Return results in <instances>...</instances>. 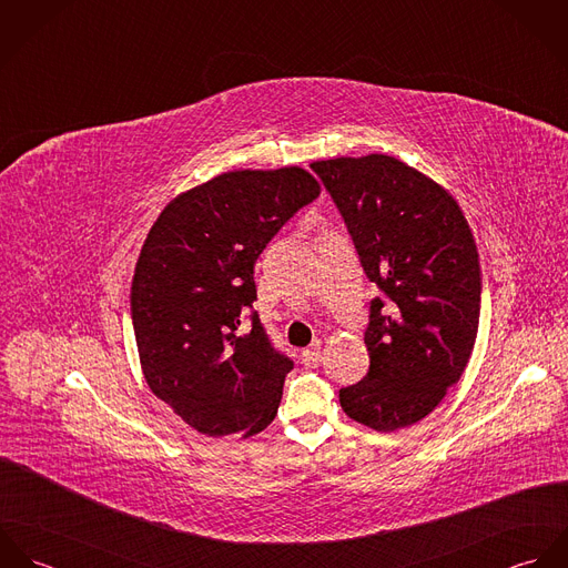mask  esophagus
I'll return each instance as SVG.
<instances>
[{"label":"esophagus","instance_id":"esophagus-1","mask_svg":"<svg viewBox=\"0 0 568 568\" xmlns=\"http://www.w3.org/2000/svg\"><path fill=\"white\" fill-rule=\"evenodd\" d=\"M322 363V352H320V343H315L313 347L302 352V365L304 367H320Z\"/></svg>","mask_w":568,"mask_h":568}]
</instances>
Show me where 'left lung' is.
Listing matches in <instances>:
<instances>
[{
  "label": "left lung",
  "mask_w": 568,
  "mask_h": 568,
  "mask_svg": "<svg viewBox=\"0 0 568 568\" xmlns=\"http://www.w3.org/2000/svg\"><path fill=\"white\" fill-rule=\"evenodd\" d=\"M336 203L372 300L367 376L338 392L343 410L381 433L426 417L473 354L481 266L470 225L439 183L389 155L311 163Z\"/></svg>",
  "instance_id": "1"
}]
</instances>
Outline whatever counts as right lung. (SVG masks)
I'll list each match as a JSON object with an SVG mask.
<instances>
[{
  "label": "right lung",
  "instance_id": "obj_1",
  "mask_svg": "<svg viewBox=\"0 0 568 568\" xmlns=\"http://www.w3.org/2000/svg\"><path fill=\"white\" fill-rule=\"evenodd\" d=\"M320 192L297 165L223 172L172 199L146 236L131 286L142 372L151 392L207 437L255 435L277 413L293 361L248 313L253 266Z\"/></svg>",
  "mask_w": 568,
  "mask_h": 568
}]
</instances>
